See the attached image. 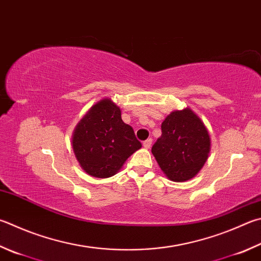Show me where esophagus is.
I'll use <instances>...</instances> for the list:
<instances>
[{
	"mask_svg": "<svg viewBox=\"0 0 261 261\" xmlns=\"http://www.w3.org/2000/svg\"><path fill=\"white\" fill-rule=\"evenodd\" d=\"M151 143H153V139H151V138H148V139H147V140H145V141H144L143 146L145 147V148H150Z\"/></svg>",
	"mask_w": 261,
	"mask_h": 261,
	"instance_id": "obj_1",
	"label": "esophagus"
}]
</instances>
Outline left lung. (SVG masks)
Wrapping results in <instances>:
<instances>
[{
	"mask_svg": "<svg viewBox=\"0 0 261 261\" xmlns=\"http://www.w3.org/2000/svg\"><path fill=\"white\" fill-rule=\"evenodd\" d=\"M162 136L151 147L160 168L172 181L196 176L206 162L210 136L193 111H174L163 121Z\"/></svg>",
	"mask_w": 261,
	"mask_h": 261,
	"instance_id": "8db88e82",
	"label": "left lung"
}]
</instances>
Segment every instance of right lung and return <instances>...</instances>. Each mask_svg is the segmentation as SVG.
<instances>
[{"label": "right lung", "mask_w": 261, "mask_h": 261, "mask_svg": "<svg viewBox=\"0 0 261 261\" xmlns=\"http://www.w3.org/2000/svg\"><path fill=\"white\" fill-rule=\"evenodd\" d=\"M141 147L134 129L122 121L121 110L110 99L96 103L76 126L73 149L85 172L108 178Z\"/></svg>", "instance_id": "right-lung-1"}]
</instances>
